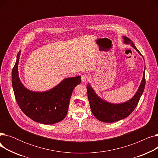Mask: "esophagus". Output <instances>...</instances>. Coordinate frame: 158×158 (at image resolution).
Masks as SVG:
<instances>
[{
  "instance_id": "obj_1",
  "label": "esophagus",
  "mask_w": 158,
  "mask_h": 158,
  "mask_svg": "<svg viewBox=\"0 0 158 158\" xmlns=\"http://www.w3.org/2000/svg\"><path fill=\"white\" fill-rule=\"evenodd\" d=\"M89 79V76L88 74H82L81 76V80L82 82H86V81H88Z\"/></svg>"
}]
</instances>
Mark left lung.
Segmentation results:
<instances>
[{
	"label": "left lung",
	"instance_id": "1",
	"mask_svg": "<svg viewBox=\"0 0 158 158\" xmlns=\"http://www.w3.org/2000/svg\"><path fill=\"white\" fill-rule=\"evenodd\" d=\"M124 39V42L126 44H130L138 53L142 55L139 51L135 47L132 41L127 37L123 36ZM145 86V70L143 73V77L139 87L137 91L136 94L134 95L130 101L119 104H113L102 101L99 98L94 89L91 86L87 85V92L88 101L91 110L95 118L98 120L104 122L111 123L123 119L130 115L137 106L139 98L142 96Z\"/></svg>",
	"mask_w": 158,
	"mask_h": 158
}]
</instances>
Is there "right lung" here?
<instances>
[{
    "label": "right lung",
    "mask_w": 158,
    "mask_h": 158,
    "mask_svg": "<svg viewBox=\"0 0 158 158\" xmlns=\"http://www.w3.org/2000/svg\"><path fill=\"white\" fill-rule=\"evenodd\" d=\"M20 51L12 70V86L16 101L29 118L44 124H53L67 114L74 88L81 82V76L64 79L53 89L45 92H33L25 88L19 77L18 65Z\"/></svg>",
    "instance_id": "add662e5"
}]
</instances>
